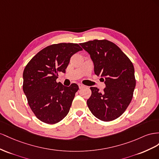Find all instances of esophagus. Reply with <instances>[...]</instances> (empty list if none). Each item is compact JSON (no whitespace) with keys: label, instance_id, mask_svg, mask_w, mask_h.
Masks as SVG:
<instances>
[{"label":"esophagus","instance_id":"1","mask_svg":"<svg viewBox=\"0 0 159 159\" xmlns=\"http://www.w3.org/2000/svg\"><path fill=\"white\" fill-rule=\"evenodd\" d=\"M78 85H79V87L80 89H82L84 87V86L83 84H79Z\"/></svg>","mask_w":159,"mask_h":159}]
</instances>
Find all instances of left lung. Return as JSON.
I'll use <instances>...</instances> for the list:
<instances>
[{
    "label": "left lung",
    "mask_w": 159,
    "mask_h": 159,
    "mask_svg": "<svg viewBox=\"0 0 159 159\" xmlns=\"http://www.w3.org/2000/svg\"><path fill=\"white\" fill-rule=\"evenodd\" d=\"M94 64V74L105 81L100 92L90 87L92 94L87 105L93 115L102 121L119 118L129 105L136 86L132 62L115 44L107 40H94L80 43Z\"/></svg>",
    "instance_id": "obj_1"
}]
</instances>
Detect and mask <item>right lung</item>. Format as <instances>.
<instances>
[{"mask_svg":"<svg viewBox=\"0 0 159 159\" xmlns=\"http://www.w3.org/2000/svg\"><path fill=\"white\" fill-rule=\"evenodd\" d=\"M78 44L50 45L39 52L23 72V91L35 116L47 124L57 123L69 112L79 86L57 83L58 74L65 73L70 57L82 51Z\"/></svg>","mask_w":159,"mask_h":159,"instance_id":"obj_1","label":"right lung"}]
</instances>
